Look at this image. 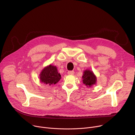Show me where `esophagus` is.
Returning a JSON list of instances; mask_svg holds the SVG:
<instances>
[{"instance_id":"1","label":"esophagus","mask_w":135,"mask_h":135,"mask_svg":"<svg viewBox=\"0 0 135 135\" xmlns=\"http://www.w3.org/2000/svg\"><path fill=\"white\" fill-rule=\"evenodd\" d=\"M68 75H74V71H73V70L68 71Z\"/></svg>"}]
</instances>
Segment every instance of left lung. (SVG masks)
<instances>
[{
    "label": "left lung",
    "instance_id": "left-lung-1",
    "mask_svg": "<svg viewBox=\"0 0 135 135\" xmlns=\"http://www.w3.org/2000/svg\"><path fill=\"white\" fill-rule=\"evenodd\" d=\"M83 83L87 86L91 87L96 83V77L92 71L89 70H86L84 71L82 76Z\"/></svg>",
    "mask_w": 135,
    "mask_h": 135
}]
</instances>
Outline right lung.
<instances>
[{
	"label": "right lung",
	"instance_id": "1",
	"mask_svg": "<svg viewBox=\"0 0 135 135\" xmlns=\"http://www.w3.org/2000/svg\"><path fill=\"white\" fill-rule=\"evenodd\" d=\"M40 78L42 82L51 85L59 82L61 79V75L57 72L56 67L50 65L42 70Z\"/></svg>",
	"mask_w": 135,
	"mask_h": 135
}]
</instances>
